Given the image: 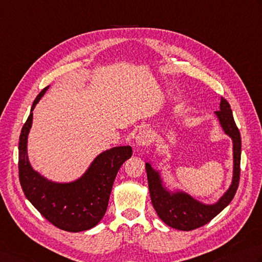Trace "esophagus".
<instances>
[{
	"mask_svg": "<svg viewBox=\"0 0 262 262\" xmlns=\"http://www.w3.org/2000/svg\"><path fill=\"white\" fill-rule=\"evenodd\" d=\"M153 141V135L151 130H141L136 136V144L138 146H146Z\"/></svg>",
	"mask_w": 262,
	"mask_h": 262,
	"instance_id": "1",
	"label": "esophagus"
}]
</instances>
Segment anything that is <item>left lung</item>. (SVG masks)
I'll use <instances>...</instances> for the list:
<instances>
[{
    "mask_svg": "<svg viewBox=\"0 0 262 262\" xmlns=\"http://www.w3.org/2000/svg\"><path fill=\"white\" fill-rule=\"evenodd\" d=\"M220 110L214 114L220 126L233 141V179L226 193L216 203L204 204L187 193L170 192L163 186L160 172L153 169L151 163H145L150 196L158 216L168 226L179 230H193L208 224L226 208L237 191L241 172V134L235 124L232 109L228 102L222 97Z\"/></svg>",
    "mask_w": 262,
    "mask_h": 262,
    "instance_id": "8db88e82",
    "label": "left lung"
}]
</instances>
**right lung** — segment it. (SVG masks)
I'll use <instances>...</instances> for the list:
<instances>
[{
    "label": "right lung",
    "instance_id": "1",
    "mask_svg": "<svg viewBox=\"0 0 262 262\" xmlns=\"http://www.w3.org/2000/svg\"><path fill=\"white\" fill-rule=\"evenodd\" d=\"M49 86L32 105L19 137V181L26 198L49 222L67 232L93 228L106 211L115 178L122 163L133 155L132 147L116 146L102 152L77 181L55 183L35 171L28 160L27 140L33 124V110Z\"/></svg>",
    "mask_w": 262,
    "mask_h": 262
}]
</instances>
